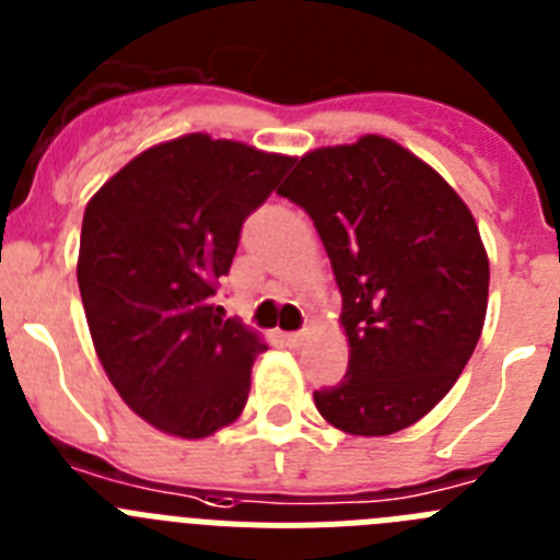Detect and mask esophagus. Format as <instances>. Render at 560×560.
Listing matches in <instances>:
<instances>
[{
    "label": "esophagus",
    "mask_w": 560,
    "mask_h": 560,
    "mask_svg": "<svg viewBox=\"0 0 560 560\" xmlns=\"http://www.w3.org/2000/svg\"><path fill=\"white\" fill-rule=\"evenodd\" d=\"M283 341L289 345V348H300L305 341V334L303 330H294V334H283Z\"/></svg>",
    "instance_id": "34e87169"
}]
</instances>
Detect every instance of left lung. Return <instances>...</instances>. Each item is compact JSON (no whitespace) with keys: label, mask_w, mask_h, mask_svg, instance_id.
<instances>
[{"label":"left lung","mask_w":560,"mask_h":560,"mask_svg":"<svg viewBox=\"0 0 560 560\" xmlns=\"http://www.w3.org/2000/svg\"><path fill=\"white\" fill-rule=\"evenodd\" d=\"M277 192L311 215L341 291L348 375L316 389V409L361 438L412 427L446 398L482 334L491 269L471 210L378 133L305 153Z\"/></svg>","instance_id":"obj_1"}]
</instances>
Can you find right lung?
<instances>
[{"label":"right lung","instance_id":"right-lung-1","mask_svg":"<svg viewBox=\"0 0 560 560\" xmlns=\"http://www.w3.org/2000/svg\"><path fill=\"white\" fill-rule=\"evenodd\" d=\"M294 156L187 133L133 156L83 212L78 289L97 359L133 412L199 440L244 412L266 345L212 305L241 226Z\"/></svg>","mask_w":560,"mask_h":560}]
</instances>
